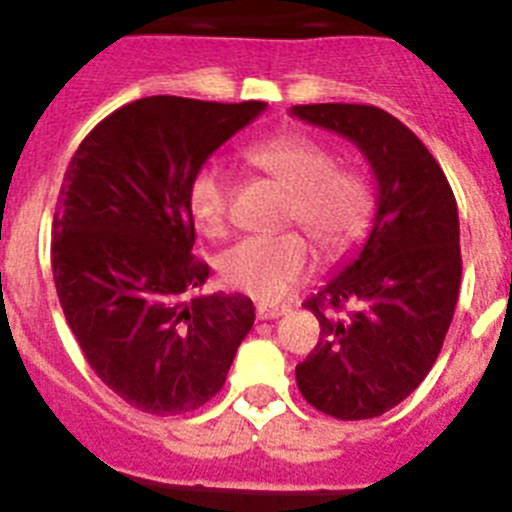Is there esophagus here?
Listing matches in <instances>:
<instances>
[{
  "instance_id": "obj_1",
  "label": "esophagus",
  "mask_w": 512,
  "mask_h": 512,
  "mask_svg": "<svg viewBox=\"0 0 512 512\" xmlns=\"http://www.w3.org/2000/svg\"><path fill=\"white\" fill-rule=\"evenodd\" d=\"M287 315V307H271V305H259L256 307V318L259 320H274Z\"/></svg>"
}]
</instances>
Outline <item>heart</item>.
Returning <instances> with one entry per match:
<instances>
[{
  "label": "heart",
  "instance_id": "obj_1",
  "mask_svg": "<svg viewBox=\"0 0 512 512\" xmlns=\"http://www.w3.org/2000/svg\"><path fill=\"white\" fill-rule=\"evenodd\" d=\"M246 158L289 189L287 223L300 225L325 259H338L361 241L372 217V187L359 169L338 166L336 153L323 140L282 133L253 143ZM228 202L230 179L223 166L210 161L194 171L187 205L200 233L210 238L225 233ZM310 269V246L295 230L243 238L217 261L225 284L261 302L282 300Z\"/></svg>",
  "mask_w": 512,
  "mask_h": 512
}]
</instances>
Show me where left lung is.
I'll list each match as a JSON object with an SVG mask.
<instances>
[{"instance_id":"1","label":"left lung","mask_w":512,"mask_h":512,"mask_svg":"<svg viewBox=\"0 0 512 512\" xmlns=\"http://www.w3.org/2000/svg\"><path fill=\"white\" fill-rule=\"evenodd\" d=\"M289 115L351 140L377 179L372 233L305 302L320 341L297 364V387L325 415L377 418L423 382L449 333L461 284L454 192L431 151L390 112L333 102L297 104Z\"/></svg>"}]
</instances>
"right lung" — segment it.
Segmentation results:
<instances>
[{
	"label": "right lung",
	"mask_w": 512,
	"mask_h": 512,
	"mask_svg": "<svg viewBox=\"0 0 512 512\" xmlns=\"http://www.w3.org/2000/svg\"><path fill=\"white\" fill-rule=\"evenodd\" d=\"M266 102L143 97L81 140L53 215L56 292L89 366L153 415L197 410L220 392L253 325L246 295L192 297L210 277L194 259V171Z\"/></svg>",
	"instance_id": "right-lung-1"
}]
</instances>
